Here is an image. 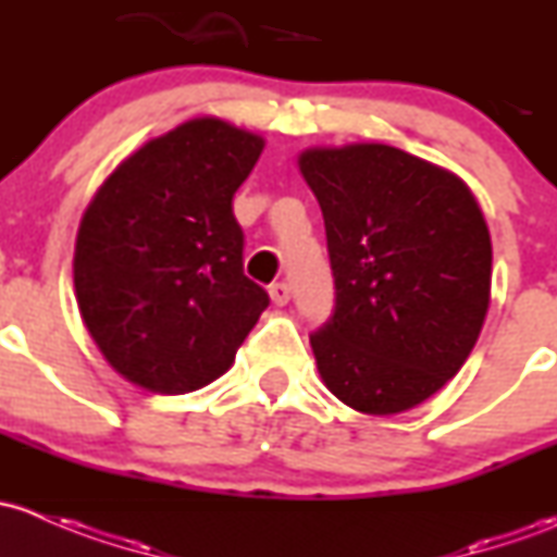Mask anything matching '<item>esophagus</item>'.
<instances>
[{"mask_svg":"<svg viewBox=\"0 0 557 557\" xmlns=\"http://www.w3.org/2000/svg\"><path fill=\"white\" fill-rule=\"evenodd\" d=\"M292 297V286L286 284V281H276V284H271V300L276 302V306H286Z\"/></svg>","mask_w":557,"mask_h":557,"instance_id":"34e87169","label":"esophagus"}]
</instances>
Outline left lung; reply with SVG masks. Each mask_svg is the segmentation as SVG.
Listing matches in <instances>:
<instances>
[{"label": "left lung", "instance_id": "left-lung-1", "mask_svg": "<svg viewBox=\"0 0 557 557\" xmlns=\"http://www.w3.org/2000/svg\"><path fill=\"white\" fill-rule=\"evenodd\" d=\"M300 171L324 214L332 317L311 332L326 388L370 416L445 386L483 330L491 236L458 176L388 145L308 150Z\"/></svg>", "mask_w": 557, "mask_h": 557}]
</instances>
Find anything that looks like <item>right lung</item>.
Segmentation results:
<instances>
[{
  "label": "right lung",
  "instance_id": "1",
  "mask_svg": "<svg viewBox=\"0 0 557 557\" xmlns=\"http://www.w3.org/2000/svg\"><path fill=\"white\" fill-rule=\"evenodd\" d=\"M265 141L216 117L182 123L120 163L74 249L85 326L131 383L185 394L220 377L271 297L244 276L233 195Z\"/></svg>",
  "mask_w": 557,
  "mask_h": 557
}]
</instances>
